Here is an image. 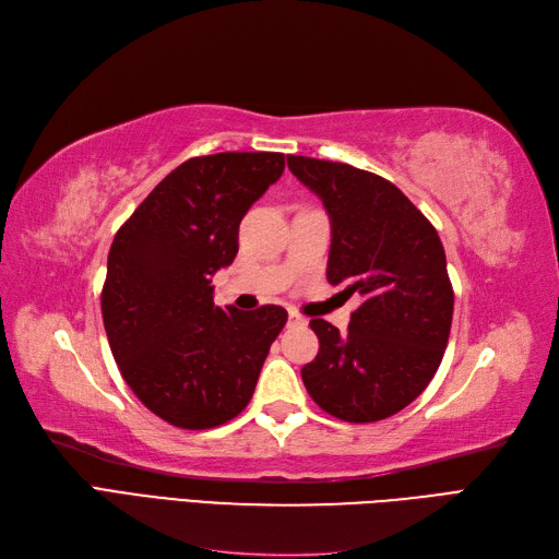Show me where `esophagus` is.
I'll use <instances>...</instances> for the list:
<instances>
[{"instance_id":"obj_1","label":"esophagus","mask_w":559,"mask_h":559,"mask_svg":"<svg viewBox=\"0 0 559 559\" xmlns=\"http://www.w3.org/2000/svg\"><path fill=\"white\" fill-rule=\"evenodd\" d=\"M289 324H292V326H306L308 319L300 317L296 310H289Z\"/></svg>"}]
</instances>
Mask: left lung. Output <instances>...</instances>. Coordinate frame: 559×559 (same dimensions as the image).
Segmentation results:
<instances>
[{"label":"left lung","mask_w":559,"mask_h":559,"mask_svg":"<svg viewBox=\"0 0 559 559\" xmlns=\"http://www.w3.org/2000/svg\"><path fill=\"white\" fill-rule=\"evenodd\" d=\"M286 163L329 212V282L347 298L361 296L343 335L324 319L310 321L319 352L302 366V382L337 419L392 417L425 392L448 347L454 294L441 238L392 181L347 163Z\"/></svg>","instance_id":"left-lung-1"}]
</instances>
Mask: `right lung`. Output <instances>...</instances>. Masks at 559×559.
Listing matches in <instances>:
<instances>
[{
	"label": "right lung",
	"instance_id": "add662e5",
	"mask_svg": "<svg viewBox=\"0 0 559 559\" xmlns=\"http://www.w3.org/2000/svg\"><path fill=\"white\" fill-rule=\"evenodd\" d=\"M284 173V154L226 151L181 163L118 228L103 319L123 380L179 429L240 415L286 310L214 306L212 275L238 253L240 222Z\"/></svg>",
	"mask_w": 559,
	"mask_h": 559
}]
</instances>
